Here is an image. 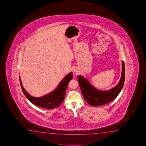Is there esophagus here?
<instances>
[{
    "label": "esophagus",
    "instance_id": "esophagus-1",
    "mask_svg": "<svg viewBox=\"0 0 146 146\" xmlns=\"http://www.w3.org/2000/svg\"><path fill=\"white\" fill-rule=\"evenodd\" d=\"M74 73H77V72H78L77 70L75 69H74Z\"/></svg>",
    "mask_w": 146,
    "mask_h": 146
}]
</instances>
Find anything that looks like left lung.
<instances>
[{"instance_id": "8db88e82", "label": "left lung", "mask_w": 146, "mask_h": 146, "mask_svg": "<svg viewBox=\"0 0 146 146\" xmlns=\"http://www.w3.org/2000/svg\"><path fill=\"white\" fill-rule=\"evenodd\" d=\"M122 62L121 77L117 85L108 90H99L93 86L87 80L82 76H78V81L82 94L86 101L92 106H99L111 102L116 98L124 85L125 64Z\"/></svg>"}]
</instances>
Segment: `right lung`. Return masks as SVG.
<instances>
[{
	"label": "right lung",
	"mask_w": 146,
	"mask_h": 146,
	"mask_svg": "<svg viewBox=\"0 0 146 146\" xmlns=\"http://www.w3.org/2000/svg\"><path fill=\"white\" fill-rule=\"evenodd\" d=\"M73 78V74L70 72L63 78L57 88L53 92L44 96L39 98L31 96L22 86V82L19 77L20 86L22 92L32 103L38 107L46 109H54L59 106L64 99L65 92L69 81Z\"/></svg>",
	"instance_id": "1"
}]
</instances>
